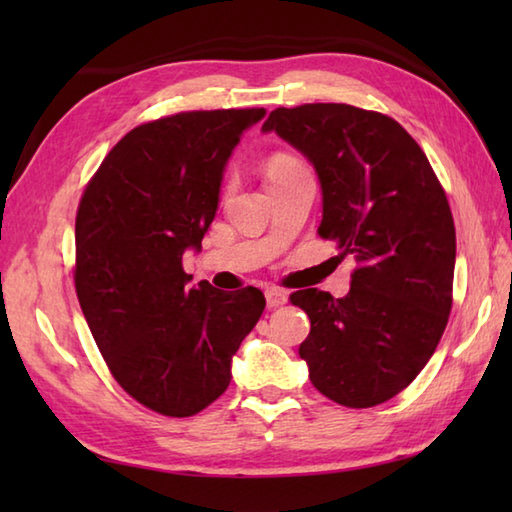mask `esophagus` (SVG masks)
<instances>
[{
    "label": "esophagus",
    "mask_w": 512,
    "mask_h": 512,
    "mask_svg": "<svg viewBox=\"0 0 512 512\" xmlns=\"http://www.w3.org/2000/svg\"><path fill=\"white\" fill-rule=\"evenodd\" d=\"M286 301H288V295H286L284 290H279V288H268L266 290L268 308H279V306H284Z\"/></svg>",
    "instance_id": "34e87169"
}]
</instances>
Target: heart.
Returning a JSON list of instances; mask_svg holds the SVG:
<instances>
[{
    "instance_id": "b5f03b06",
    "label": "heart",
    "mask_w": 512,
    "mask_h": 512,
    "mask_svg": "<svg viewBox=\"0 0 512 512\" xmlns=\"http://www.w3.org/2000/svg\"><path fill=\"white\" fill-rule=\"evenodd\" d=\"M297 165H299V162H295L292 158L277 156V158L270 160V165H268V178H273V176H277V173H284V171H288V169H292V167H297Z\"/></svg>"
}]
</instances>
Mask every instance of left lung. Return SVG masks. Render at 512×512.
<instances>
[{
    "label": "left lung",
    "mask_w": 512,
    "mask_h": 512,
    "mask_svg": "<svg viewBox=\"0 0 512 512\" xmlns=\"http://www.w3.org/2000/svg\"><path fill=\"white\" fill-rule=\"evenodd\" d=\"M275 132L317 171L319 235L358 268L345 297L319 288L290 301L310 317L299 345L312 385L345 407L400 394L431 354L451 312L455 226L420 145L394 118L345 103L277 107Z\"/></svg>",
    "instance_id": "obj_1"
}]
</instances>
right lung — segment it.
<instances>
[{
	"mask_svg": "<svg viewBox=\"0 0 512 512\" xmlns=\"http://www.w3.org/2000/svg\"><path fill=\"white\" fill-rule=\"evenodd\" d=\"M257 110L182 112L132 129L101 162L76 213L74 286L96 345L129 396L187 418L231 383L264 292L191 286L226 162Z\"/></svg>",
	"mask_w": 512,
	"mask_h": 512,
	"instance_id": "1",
	"label": "right lung"
}]
</instances>
